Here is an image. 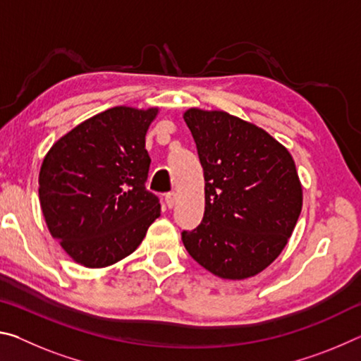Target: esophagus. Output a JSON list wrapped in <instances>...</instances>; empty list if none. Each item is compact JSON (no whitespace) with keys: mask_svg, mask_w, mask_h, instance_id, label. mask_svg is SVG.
Returning <instances> with one entry per match:
<instances>
[{"mask_svg":"<svg viewBox=\"0 0 361 361\" xmlns=\"http://www.w3.org/2000/svg\"><path fill=\"white\" fill-rule=\"evenodd\" d=\"M166 204H167L169 209H173L175 204H176V194L175 192L166 194Z\"/></svg>","mask_w":361,"mask_h":361,"instance_id":"esophagus-1","label":"esophagus"}]
</instances>
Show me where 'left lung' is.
Here are the masks:
<instances>
[{
	"label": "left lung",
	"mask_w": 361,
	"mask_h": 361,
	"mask_svg": "<svg viewBox=\"0 0 361 361\" xmlns=\"http://www.w3.org/2000/svg\"><path fill=\"white\" fill-rule=\"evenodd\" d=\"M185 122L205 178V212L183 231L188 253L215 276L242 280L285 248L302 209V188L285 146L224 111L191 108Z\"/></svg>",
	"instance_id": "8db88e82"
}]
</instances>
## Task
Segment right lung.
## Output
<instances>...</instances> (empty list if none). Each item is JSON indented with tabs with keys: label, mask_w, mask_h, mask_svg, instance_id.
Returning <instances> with one entry per match:
<instances>
[{
	"label": "right lung",
	"mask_w": 361,
	"mask_h": 361,
	"mask_svg": "<svg viewBox=\"0 0 361 361\" xmlns=\"http://www.w3.org/2000/svg\"><path fill=\"white\" fill-rule=\"evenodd\" d=\"M156 114L157 108H109L63 135L42 161V215L79 264L106 267L129 256L161 215L157 195L145 186V137Z\"/></svg>",
	"instance_id": "1"
}]
</instances>
